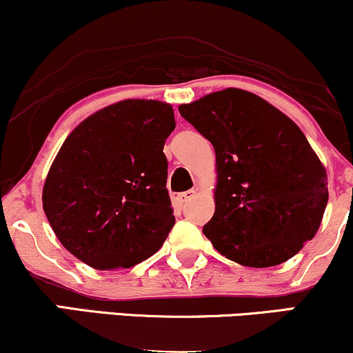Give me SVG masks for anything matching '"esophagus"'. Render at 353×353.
Listing matches in <instances>:
<instances>
[{"mask_svg": "<svg viewBox=\"0 0 353 353\" xmlns=\"http://www.w3.org/2000/svg\"><path fill=\"white\" fill-rule=\"evenodd\" d=\"M194 196H196V190L190 189V190H185V192L177 194L176 201L179 202V205H184V204H188L190 199H194Z\"/></svg>", "mask_w": 353, "mask_h": 353, "instance_id": "1", "label": "esophagus"}]
</instances>
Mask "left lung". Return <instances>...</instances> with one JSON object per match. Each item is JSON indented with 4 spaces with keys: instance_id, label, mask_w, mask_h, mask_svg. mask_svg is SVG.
<instances>
[{
    "instance_id": "left-lung-1",
    "label": "left lung",
    "mask_w": 353,
    "mask_h": 353,
    "mask_svg": "<svg viewBox=\"0 0 353 353\" xmlns=\"http://www.w3.org/2000/svg\"><path fill=\"white\" fill-rule=\"evenodd\" d=\"M216 151V212L202 232L247 267L289 261L314 239L327 172L299 125L252 92L229 88L179 106Z\"/></svg>"
}]
</instances>
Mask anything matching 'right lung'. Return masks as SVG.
Instances as JSON below:
<instances>
[{
  "mask_svg": "<svg viewBox=\"0 0 353 353\" xmlns=\"http://www.w3.org/2000/svg\"><path fill=\"white\" fill-rule=\"evenodd\" d=\"M174 111L125 99L84 119L61 145L43 188V209L59 242L99 270L128 269L156 254L176 219L165 139Z\"/></svg>",
  "mask_w": 353,
  "mask_h": 353,
  "instance_id": "1",
  "label": "right lung"
}]
</instances>
